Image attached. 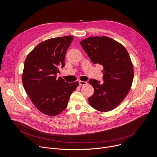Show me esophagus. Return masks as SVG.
<instances>
[{
  "label": "esophagus",
  "instance_id": "1",
  "mask_svg": "<svg viewBox=\"0 0 157 157\" xmlns=\"http://www.w3.org/2000/svg\"><path fill=\"white\" fill-rule=\"evenodd\" d=\"M86 84H87V82H86V81H79V84L80 86H84Z\"/></svg>",
  "mask_w": 157,
  "mask_h": 157
}]
</instances>
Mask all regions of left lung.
I'll list each match as a JSON object with an SVG mask.
<instances>
[{
  "label": "left lung",
  "mask_w": 157,
  "mask_h": 157,
  "mask_svg": "<svg viewBox=\"0 0 157 157\" xmlns=\"http://www.w3.org/2000/svg\"><path fill=\"white\" fill-rule=\"evenodd\" d=\"M80 44L92 62L103 68L102 84L94 79L89 81L94 89L88 99L90 105L100 112L112 110L124 100L132 83L134 70L128 52L107 36L88 37Z\"/></svg>",
  "instance_id": "8db88e82"
}]
</instances>
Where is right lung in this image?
I'll use <instances>...</instances> for the list:
<instances>
[{"mask_svg": "<svg viewBox=\"0 0 157 157\" xmlns=\"http://www.w3.org/2000/svg\"><path fill=\"white\" fill-rule=\"evenodd\" d=\"M73 36L52 38L39 44L28 55L24 65L22 81L24 88L36 107L42 113L54 117L67 107L78 82L68 83L57 78L60 68L65 66L66 52Z\"/></svg>", "mask_w": 157, "mask_h": 157, "instance_id": "add662e5", "label": "right lung"}]
</instances>
